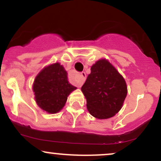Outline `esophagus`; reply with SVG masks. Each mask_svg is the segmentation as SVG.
<instances>
[{"label": "esophagus", "instance_id": "obj_1", "mask_svg": "<svg viewBox=\"0 0 161 161\" xmlns=\"http://www.w3.org/2000/svg\"><path fill=\"white\" fill-rule=\"evenodd\" d=\"M81 77H82V78H81L80 80L79 81L78 83H77V86H78L79 88H80V87L83 85V83H84L85 81H86V74L85 72H82V73H81Z\"/></svg>", "mask_w": 161, "mask_h": 161}]
</instances>
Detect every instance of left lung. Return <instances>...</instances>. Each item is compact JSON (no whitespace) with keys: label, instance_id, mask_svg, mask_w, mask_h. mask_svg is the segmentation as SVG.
Returning a JSON list of instances; mask_svg holds the SVG:
<instances>
[{"label":"left lung","instance_id":"1","mask_svg":"<svg viewBox=\"0 0 161 161\" xmlns=\"http://www.w3.org/2000/svg\"><path fill=\"white\" fill-rule=\"evenodd\" d=\"M81 90L86 98L88 112L100 119L115 116L127 95L124 78L106 59H101L92 66L91 73Z\"/></svg>","mask_w":161,"mask_h":161}]
</instances>
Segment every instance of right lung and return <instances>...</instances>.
I'll return each instance as SVG.
<instances>
[{
  "label": "right lung",
  "instance_id": "right-lung-1",
  "mask_svg": "<svg viewBox=\"0 0 161 161\" xmlns=\"http://www.w3.org/2000/svg\"><path fill=\"white\" fill-rule=\"evenodd\" d=\"M76 89L68 81L67 72L60 63L45 66L36 75L32 90L41 109L48 114H57L65 105L67 97Z\"/></svg>",
  "mask_w": 161,
  "mask_h": 161
}]
</instances>
